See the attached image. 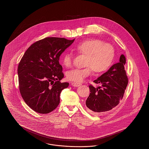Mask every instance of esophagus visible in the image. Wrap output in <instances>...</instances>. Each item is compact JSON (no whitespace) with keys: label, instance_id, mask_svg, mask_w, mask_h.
<instances>
[{"label":"esophagus","instance_id":"34e87169","mask_svg":"<svg viewBox=\"0 0 149 149\" xmlns=\"http://www.w3.org/2000/svg\"><path fill=\"white\" fill-rule=\"evenodd\" d=\"M72 85L74 87H79L81 85V84L80 83H76V82H72Z\"/></svg>","mask_w":149,"mask_h":149}]
</instances>
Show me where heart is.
I'll use <instances>...</instances> for the list:
<instances>
[{"instance_id":"b5f03b06","label":"heart","mask_w":149,"mask_h":149,"mask_svg":"<svg viewBox=\"0 0 149 149\" xmlns=\"http://www.w3.org/2000/svg\"><path fill=\"white\" fill-rule=\"evenodd\" d=\"M80 54L86 56L83 68L74 69L67 72L69 80L80 82L90 75L92 70L96 73L104 72L111 66L115 57V50L113 45L104 43L99 39H88L79 43L74 47ZM61 62L65 67L72 65V56L69 52L62 55Z\"/></svg>"}]
</instances>
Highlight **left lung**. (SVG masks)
Segmentation results:
<instances>
[{"label": "left lung", "instance_id": "obj_1", "mask_svg": "<svg viewBox=\"0 0 149 149\" xmlns=\"http://www.w3.org/2000/svg\"><path fill=\"white\" fill-rule=\"evenodd\" d=\"M126 62L125 56L121 54L119 62L93 81L101 86L95 88L90 85V93L86 99V105L91 113L97 114L106 112L120 103L128 83L125 69Z\"/></svg>", "mask_w": 149, "mask_h": 149}]
</instances>
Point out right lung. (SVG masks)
Segmentation results:
<instances>
[{"label": "right lung", "instance_id": "1", "mask_svg": "<svg viewBox=\"0 0 149 149\" xmlns=\"http://www.w3.org/2000/svg\"><path fill=\"white\" fill-rule=\"evenodd\" d=\"M75 40L47 37L37 41L25 52L18 64L19 90L25 103L34 111L48 113L56 108L59 95L68 82L64 77L59 56Z\"/></svg>", "mask_w": 149, "mask_h": 149}]
</instances>
